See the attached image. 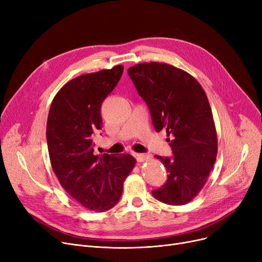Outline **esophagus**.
<instances>
[{
	"instance_id": "1",
	"label": "esophagus",
	"mask_w": 262,
	"mask_h": 262,
	"mask_svg": "<svg viewBox=\"0 0 262 262\" xmlns=\"http://www.w3.org/2000/svg\"><path fill=\"white\" fill-rule=\"evenodd\" d=\"M134 157L137 159V161H139V162H144V161H147L149 159L148 155L139 154V153H134Z\"/></svg>"
}]
</instances>
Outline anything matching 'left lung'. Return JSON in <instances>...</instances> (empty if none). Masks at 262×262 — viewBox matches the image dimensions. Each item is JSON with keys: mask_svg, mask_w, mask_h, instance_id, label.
<instances>
[{"mask_svg": "<svg viewBox=\"0 0 262 262\" xmlns=\"http://www.w3.org/2000/svg\"><path fill=\"white\" fill-rule=\"evenodd\" d=\"M128 75L148 106L156 132L166 129L173 157L156 155L167 169L168 181L152 194L168 205H185L203 189L217 153L211 108L200 82L171 64L143 62Z\"/></svg>", "mask_w": 262, "mask_h": 262, "instance_id": "left-lung-1", "label": "left lung"}]
</instances>
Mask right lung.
Returning <instances> with one entry per match:
<instances>
[{
	"label": "right lung",
	"instance_id": "1",
	"mask_svg": "<svg viewBox=\"0 0 262 262\" xmlns=\"http://www.w3.org/2000/svg\"><path fill=\"white\" fill-rule=\"evenodd\" d=\"M123 69L119 64L68 81L55 95L47 122L54 173L71 198L96 212L119 202L123 183L136 163L129 154L94 153V138L102 127V103L117 86Z\"/></svg>",
	"mask_w": 262,
	"mask_h": 262
}]
</instances>
